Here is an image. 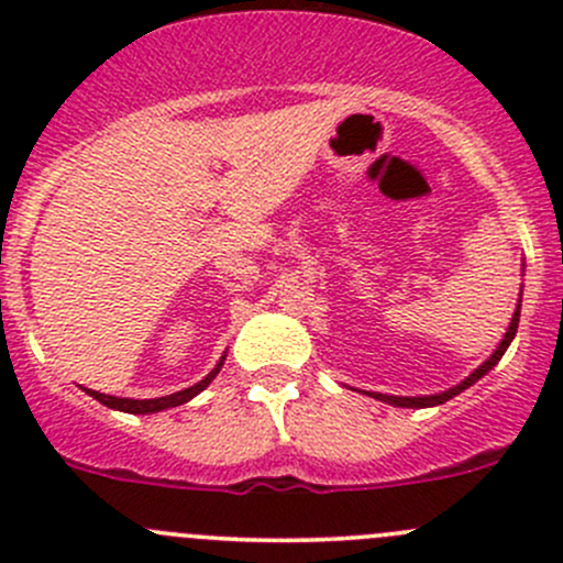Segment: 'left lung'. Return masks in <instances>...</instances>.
Here are the masks:
<instances>
[{"mask_svg":"<svg viewBox=\"0 0 563 563\" xmlns=\"http://www.w3.org/2000/svg\"><path fill=\"white\" fill-rule=\"evenodd\" d=\"M520 302H523V288H520V299H518V308H515V313H512V321H509V327H507V332H504V338H501V343L496 345V351H493L490 356H487L485 362H482L479 367H476L474 373H471V376H465L463 382L457 384V387H452V389H446V391H439V395H419V397H402V395H382V391H365V395H371V397H376V400H382V402H389V406H397V408H430V406H441V402H446V400H452V397L455 395H460V391L463 389H468V387H474L476 382H479L482 376H487V373L493 371V367L498 365V362H501V356H504V351L509 349V343H512L515 340V332H518V323H520Z\"/></svg>","mask_w":563,"mask_h":563,"instance_id":"8db88e82","label":"left lung"}]
</instances>
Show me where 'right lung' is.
<instances>
[{
	"label": "right lung",
	"mask_w": 563,
	"mask_h": 563,
	"mask_svg": "<svg viewBox=\"0 0 563 563\" xmlns=\"http://www.w3.org/2000/svg\"><path fill=\"white\" fill-rule=\"evenodd\" d=\"M225 362V354L220 356V362L214 365V371L209 373L207 378H201L198 384H192V387L181 389V391H174V395H166V397H152V400H133V397H113V395H103V391H95V389H87L84 391L87 395H92L95 400L103 402V406L113 408V411H124V413H157V411H166V408H174V406H181V402L192 400V397L198 395V391H203L209 387V384L214 382V376L220 373V367H223Z\"/></svg>",
	"instance_id": "obj_1"
}]
</instances>
